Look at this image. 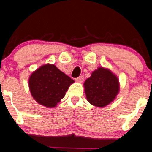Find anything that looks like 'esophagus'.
<instances>
[{"instance_id":"1","label":"esophagus","mask_w":152,"mask_h":152,"mask_svg":"<svg viewBox=\"0 0 152 152\" xmlns=\"http://www.w3.org/2000/svg\"><path fill=\"white\" fill-rule=\"evenodd\" d=\"M83 81H84V76H80L79 77L76 78V82H77V83H83Z\"/></svg>"}]
</instances>
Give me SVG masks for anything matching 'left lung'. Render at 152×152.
Masks as SVG:
<instances>
[{
  "mask_svg": "<svg viewBox=\"0 0 152 152\" xmlns=\"http://www.w3.org/2000/svg\"><path fill=\"white\" fill-rule=\"evenodd\" d=\"M120 84L118 76L108 68L99 66L84 83L87 100L93 106L103 108L117 97Z\"/></svg>",
  "mask_w": 152,
  "mask_h": 152,
  "instance_id": "1",
  "label": "left lung"
}]
</instances>
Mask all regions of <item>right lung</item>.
Instances as JSON below:
<instances>
[{
	"mask_svg": "<svg viewBox=\"0 0 152 152\" xmlns=\"http://www.w3.org/2000/svg\"><path fill=\"white\" fill-rule=\"evenodd\" d=\"M74 80L55 64H46L32 72L28 79L30 92L39 104L54 108L65 96Z\"/></svg>",
	"mask_w": 152,
	"mask_h": 152,
	"instance_id": "obj_1",
	"label": "right lung"
}]
</instances>
